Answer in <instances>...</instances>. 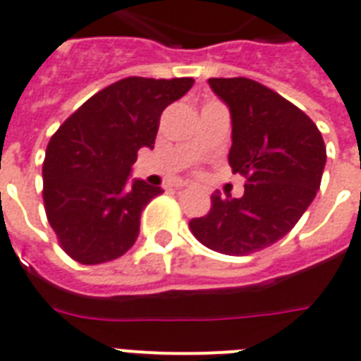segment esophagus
Segmentation results:
<instances>
[{
  "label": "esophagus",
  "mask_w": 361,
  "mask_h": 361,
  "mask_svg": "<svg viewBox=\"0 0 361 361\" xmlns=\"http://www.w3.org/2000/svg\"><path fill=\"white\" fill-rule=\"evenodd\" d=\"M181 189H193L191 185H181Z\"/></svg>",
  "instance_id": "34e87169"
}]
</instances>
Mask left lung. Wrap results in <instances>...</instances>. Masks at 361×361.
I'll list each match as a JSON object with an SVG mask.
<instances>
[{
	"label": "left lung",
	"instance_id": "left-lung-1",
	"mask_svg": "<svg viewBox=\"0 0 361 361\" xmlns=\"http://www.w3.org/2000/svg\"><path fill=\"white\" fill-rule=\"evenodd\" d=\"M208 85L229 109V166L247 183L239 199L216 191L210 212L189 228L216 252L252 255L289 233L316 199L325 143L310 116L255 80L210 78Z\"/></svg>",
	"mask_w": 361,
	"mask_h": 361
}]
</instances>
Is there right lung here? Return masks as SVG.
Segmentation results:
<instances>
[{"instance_id":"add662e5","label":"right lung","mask_w":361,"mask_h":361,"mask_svg":"<svg viewBox=\"0 0 361 361\" xmlns=\"http://www.w3.org/2000/svg\"><path fill=\"white\" fill-rule=\"evenodd\" d=\"M193 78L130 76L85 101L53 135L44 160L45 214L65 252L93 266L118 258L140 235L159 185L130 180L137 151L153 149L162 111Z\"/></svg>"}]
</instances>
